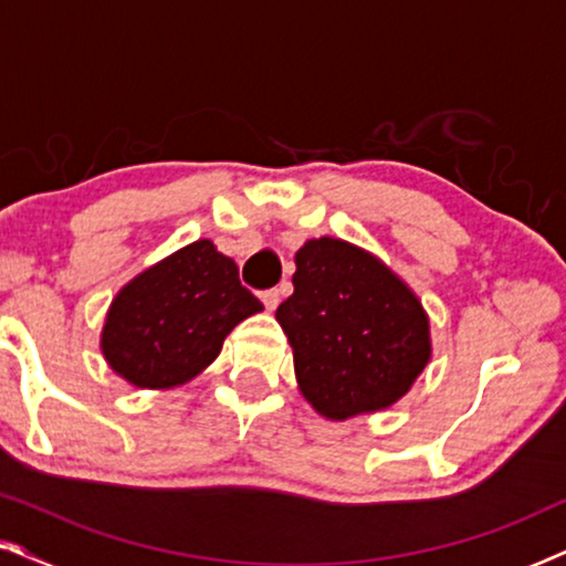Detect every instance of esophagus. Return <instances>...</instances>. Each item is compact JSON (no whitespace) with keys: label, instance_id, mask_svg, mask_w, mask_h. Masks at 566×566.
<instances>
[{"label":"esophagus","instance_id":"34e87169","mask_svg":"<svg viewBox=\"0 0 566 566\" xmlns=\"http://www.w3.org/2000/svg\"><path fill=\"white\" fill-rule=\"evenodd\" d=\"M262 304H265V308L268 312H273V308L281 304V291L277 289H268V291H262Z\"/></svg>","mask_w":566,"mask_h":566}]
</instances>
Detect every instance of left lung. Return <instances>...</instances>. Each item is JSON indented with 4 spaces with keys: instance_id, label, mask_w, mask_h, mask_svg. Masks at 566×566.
I'll list each match as a JSON object with an SVG mask.
<instances>
[{
    "instance_id": "1",
    "label": "left lung",
    "mask_w": 566,
    "mask_h": 566,
    "mask_svg": "<svg viewBox=\"0 0 566 566\" xmlns=\"http://www.w3.org/2000/svg\"><path fill=\"white\" fill-rule=\"evenodd\" d=\"M275 316L301 391L329 420L394 405L430 360L428 316L415 293L343 239L301 247L293 296Z\"/></svg>"
}]
</instances>
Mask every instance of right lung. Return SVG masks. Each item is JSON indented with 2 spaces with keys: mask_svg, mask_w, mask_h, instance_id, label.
I'll use <instances>...</instances> for the list:
<instances>
[{
  "mask_svg": "<svg viewBox=\"0 0 566 566\" xmlns=\"http://www.w3.org/2000/svg\"><path fill=\"white\" fill-rule=\"evenodd\" d=\"M260 308V298L239 281L234 260L200 239L115 296L103 329L105 360L142 389L177 386L200 374L223 337Z\"/></svg>",
  "mask_w": 566,
  "mask_h": 566,
  "instance_id": "1",
  "label": "right lung"
}]
</instances>
